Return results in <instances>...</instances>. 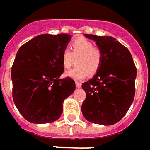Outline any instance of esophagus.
I'll return each mask as SVG.
<instances>
[{
    "instance_id": "obj_1",
    "label": "esophagus",
    "mask_w": 150,
    "mask_h": 150,
    "mask_svg": "<svg viewBox=\"0 0 150 150\" xmlns=\"http://www.w3.org/2000/svg\"><path fill=\"white\" fill-rule=\"evenodd\" d=\"M75 85H76V88H81L82 86V83L79 81H75Z\"/></svg>"
}]
</instances>
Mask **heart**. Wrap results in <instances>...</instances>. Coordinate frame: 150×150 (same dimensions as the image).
Wrapping results in <instances>:
<instances>
[{"label":"heart","mask_w":150,"mask_h":150,"mask_svg":"<svg viewBox=\"0 0 150 150\" xmlns=\"http://www.w3.org/2000/svg\"><path fill=\"white\" fill-rule=\"evenodd\" d=\"M71 52L67 49L62 50V67L65 69L71 68L75 63V59L77 66L66 72V76L74 79H81L88 73L92 75L99 71L103 60V54L98 47L94 46L92 42L86 38H78L71 42Z\"/></svg>","instance_id":"1"}]
</instances>
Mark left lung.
<instances>
[{
  "mask_svg": "<svg viewBox=\"0 0 150 150\" xmlns=\"http://www.w3.org/2000/svg\"><path fill=\"white\" fill-rule=\"evenodd\" d=\"M84 35L96 42L103 60L94 77L82 84L86 92L82 113L90 122L112 125L122 119L133 101L137 68L129 50L116 38Z\"/></svg>",
  "mask_w": 150,
  "mask_h": 150,
  "instance_id": "1",
  "label": "left lung"
}]
</instances>
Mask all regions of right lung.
<instances>
[{
  "label": "right lung",
  "instance_id": "obj_1",
  "mask_svg": "<svg viewBox=\"0 0 150 150\" xmlns=\"http://www.w3.org/2000/svg\"><path fill=\"white\" fill-rule=\"evenodd\" d=\"M70 40V34H40L18 50L12 66L13 100L29 122L55 121L64 100L75 91L71 78L59 79L64 71L61 55Z\"/></svg>",
  "mask_w": 150,
  "mask_h": 150
}]
</instances>
